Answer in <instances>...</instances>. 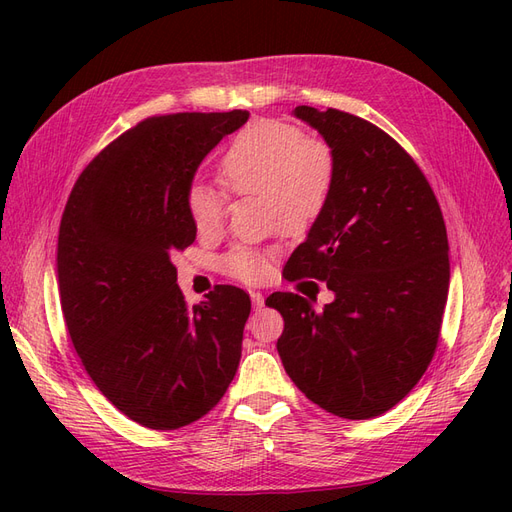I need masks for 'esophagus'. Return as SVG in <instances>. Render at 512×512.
<instances>
[{"mask_svg": "<svg viewBox=\"0 0 512 512\" xmlns=\"http://www.w3.org/2000/svg\"><path fill=\"white\" fill-rule=\"evenodd\" d=\"M250 297H252V305H254V309L258 312V309L265 305V297H262V292H256V290H252L250 292Z\"/></svg>", "mask_w": 512, "mask_h": 512, "instance_id": "34e87169", "label": "esophagus"}]
</instances>
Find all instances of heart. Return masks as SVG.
<instances>
[{
	"label": "heart",
	"instance_id": "b5f03b06",
	"mask_svg": "<svg viewBox=\"0 0 512 512\" xmlns=\"http://www.w3.org/2000/svg\"><path fill=\"white\" fill-rule=\"evenodd\" d=\"M218 181L232 196L258 194L267 213L288 235H301L327 211L335 183V149L294 123L256 119L230 138L218 160ZM188 211L198 232L220 230L226 218V194L192 183ZM220 271L232 280L258 284L269 275V260L252 247L237 245L220 258Z\"/></svg>",
	"mask_w": 512,
	"mask_h": 512
}]
</instances>
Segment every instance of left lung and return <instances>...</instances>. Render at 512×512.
I'll return each mask as SVG.
<instances>
[{"mask_svg":"<svg viewBox=\"0 0 512 512\" xmlns=\"http://www.w3.org/2000/svg\"><path fill=\"white\" fill-rule=\"evenodd\" d=\"M337 156L331 203L292 252L284 277L327 282L316 312L301 294L267 299L284 318L286 374L322 410L365 421L391 410L429 367L451 280L438 198L423 170L374 123L297 106Z\"/></svg>","mask_w":512,"mask_h":512,"instance_id":"obj_1","label":"left lung"}]
</instances>
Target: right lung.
Listing matches in <instances>:
<instances>
[{
    "label": "right lung",
    "mask_w": 512,
    "mask_h": 512,
    "mask_svg": "<svg viewBox=\"0 0 512 512\" xmlns=\"http://www.w3.org/2000/svg\"><path fill=\"white\" fill-rule=\"evenodd\" d=\"M247 111L147 117L76 179L57 241L61 312L100 393L130 421L170 431L218 406L252 301L218 286L190 307L173 254L196 239L188 190Z\"/></svg>",
    "instance_id": "obj_1"
}]
</instances>
